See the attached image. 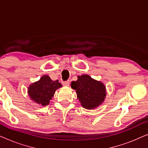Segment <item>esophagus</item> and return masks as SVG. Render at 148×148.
Instances as JSON below:
<instances>
[{
  "label": "esophagus",
  "mask_w": 148,
  "mask_h": 148,
  "mask_svg": "<svg viewBox=\"0 0 148 148\" xmlns=\"http://www.w3.org/2000/svg\"><path fill=\"white\" fill-rule=\"evenodd\" d=\"M70 84V82L69 81H66V82H62V85H63L64 86H69Z\"/></svg>",
  "instance_id": "obj_1"
}]
</instances>
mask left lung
Masks as SVG:
<instances>
[{"instance_id": "obj_1", "label": "left lung", "mask_w": 148, "mask_h": 148, "mask_svg": "<svg viewBox=\"0 0 148 148\" xmlns=\"http://www.w3.org/2000/svg\"><path fill=\"white\" fill-rule=\"evenodd\" d=\"M71 87L76 91L81 105L88 110L98 107L104 102L106 96L104 84L88 75L77 76V80L72 82Z\"/></svg>"}]
</instances>
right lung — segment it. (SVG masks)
Masks as SVG:
<instances>
[{
	"label": "right lung",
	"instance_id": "1",
	"mask_svg": "<svg viewBox=\"0 0 148 148\" xmlns=\"http://www.w3.org/2000/svg\"><path fill=\"white\" fill-rule=\"evenodd\" d=\"M62 85L58 80L52 81L48 75H43L40 80L32 83L28 87L27 93L31 100L40 106L49 104L50 100L53 98L54 93Z\"/></svg>",
	"mask_w": 148,
	"mask_h": 148
}]
</instances>
